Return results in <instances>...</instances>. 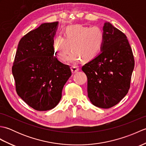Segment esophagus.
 I'll return each mask as SVG.
<instances>
[{
    "instance_id": "1",
    "label": "esophagus",
    "mask_w": 146,
    "mask_h": 146,
    "mask_svg": "<svg viewBox=\"0 0 146 146\" xmlns=\"http://www.w3.org/2000/svg\"><path fill=\"white\" fill-rule=\"evenodd\" d=\"M71 70L73 73H75L79 71V68L76 66H72L71 67Z\"/></svg>"
}]
</instances>
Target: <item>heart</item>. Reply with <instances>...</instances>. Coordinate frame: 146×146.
Returning a JSON list of instances; mask_svg holds the SVG:
<instances>
[{"label":"heart","mask_w":146,"mask_h":146,"mask_svg":"<svg viewBox=\"0 0 146 146\" xmlns=\"http://www.w3.org/2000/svg\"><path fill=\"white\" fill-rule=\"evenodd\" d=\"M104 43V33L97 26L86 27L79 25L68 27L64 37L57 36L54 39L55 53L61 61H64L71 50L68 61L75 63L82 59L89 61L100 52Z\"/></svg>","instance_id":"obj_1"}]
</instances>
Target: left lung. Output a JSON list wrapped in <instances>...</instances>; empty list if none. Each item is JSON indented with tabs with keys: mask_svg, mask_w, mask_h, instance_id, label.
<instances>
[{
	"mask_svg": "<svg viewBox=\"0 0 146 146\" xmlns=\"http://www.w3.org/2000/svg\"><path fill=\"white\" fill-rule=\"evenodd\" d=\"M101 53L82 66L88 79L87 92L95 106L109 108L129 92L134 58L127 37L109 23L103 27Z\"/></svg>",
	"mask_w": 146,
	"mask_h": 146,
	"instance_id": "left-lung-1",
	"label": "left lung"
}]
</instances>
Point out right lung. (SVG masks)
<instances>
[{
  "mask_svg": "<svg viewBox=\"0 0 146 146\" xmlns=\"http://www.w3.org/2000/svg\"><path fill=\"white\" fill-rule=\"evenodd\" d=\"M58 22L44 23L19 42L12 66L17 95L35 110L54 108L71 75L70 66L54 56V36Z\"/></svg>",
  "mask_w": 146,
  "mask_h": 146,
  "instance_id": "add662e5",
  "label": "right lung"
}]
</instances>
